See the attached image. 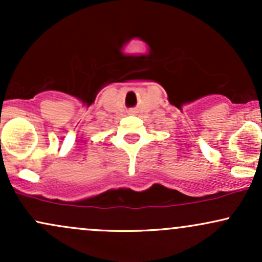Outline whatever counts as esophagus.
I'll return each mask as SVG.
<instances>
[{
    "label": "esophagus",
    "mask_w": 262,
    "mask_h": 262,
    "mask_svg": "<svg viewBox=\"0 0 262 262\" xmlns=\"http://www.w3.org/2000/svg\"><path fill=\"white\" fill-rule=\"evenodd\" d=\"M130 113H133V111H132V112H130Z\"/></svg>",
    "instance_id": "34e87169"
}]
</instances>
